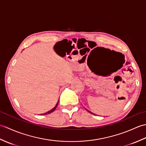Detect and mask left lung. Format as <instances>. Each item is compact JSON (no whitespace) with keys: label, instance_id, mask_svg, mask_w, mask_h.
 <instances>
[{"label":"left lung","instance_id":"8db88e82","mask_svg":"<svg viewBox=\"0 0 146 146\" xmlns=\"http://www.w3.org/2000/svg\"><path fill=\"white\" fill-rule=\"evenodd\" d=\"M87 110V111H88V112H90V113H92V114H94V113H92V112H90V111H88V110ZM94 115H95V114H94Z\"/></svg>","mask_w":146,"mask_h":146}]
</instances>
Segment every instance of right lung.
Segmentation results:
<instances>
[{
    "instance_id": "add662e5",
    "label": "right lung",
    "mask_w": 146,
    "mask_h": 146,
    "mask_svg": "<svg viewBox=\"0 0 146 146\" xmlns=\"http://www.w3.org/2000/svg\"><path fill=\"white\" fill-rule=\"evenodd\" d=\"M58 102H58V103H57V104L56 105V106L53 108H52V110H49V111H47V112H46V113H42V114H41V115H46V114H49V113H52V111H54V110H55V109H56V108L57 107V106H58Z\"/></svg>"
}]
</instances>
